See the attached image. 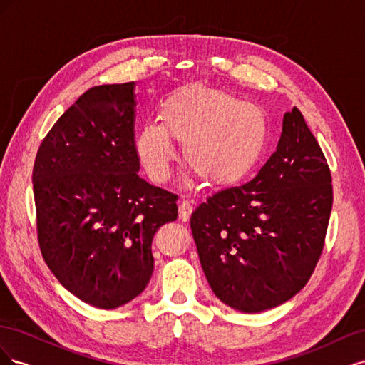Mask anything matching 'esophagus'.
<instances>
[{
	"label": "esophagus",
	"mask_w": 365,
	"mask_h": 365,
	"mask_svg": "<svg viewBox=\"0 0 365 365\" xmlns=\"http://www.w3.org/2000/svg\"><path fill=\"white\" fill-rule=\"evenodd\" d=\"M178 212H180V219L181 220H189L193 212V202L189 200H182L178 204Z\"/></svg>",
	"instance_id": "obj_1"
}]
</instances>
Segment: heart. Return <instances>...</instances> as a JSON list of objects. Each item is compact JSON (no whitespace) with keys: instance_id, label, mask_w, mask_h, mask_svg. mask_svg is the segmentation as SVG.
<instances>
[{"instance_id":"heart-1","label":"heart","mask_w":365,"mask_h":365,"mask_svg":"<svg viewBox=\"0 0 365 365\" xmlns=\"http://www.w3.org/2000/svg\"><path fill=\"white\" fill-rule=\"evenodd\" d=\"M263 109L227 91L189 86L161 105L158 123L141 128L137 155L153 181L168 180L175 158L172 138L181 143L187 164L213 184L244 176L267 145Z\"/></svg>"}]
</instances>
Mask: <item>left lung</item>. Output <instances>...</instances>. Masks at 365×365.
<instances>
[{
  "instance_id": "8db88e82",
  "label": "left lung",
  "mask_w": 365,
  "mask_h": 365,
  "mask_svg": "<svg viewBox=\"0 0 365 365\" xmlns=\"http://www.w3.org/2000/svg\"><path fill=\"white\" fill-rule=\"evenodd\" d=\"M334 192L324 153L297 108L254 178L192 213L190 228L210 288L227 306L256 314L300 292L317 267Z\"/></svg>"
}]
</instances>
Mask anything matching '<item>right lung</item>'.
<instances>
[{
    "label": "right lung",
    "mask_w": 365,
    "mask_h": 365,
    "mask_svg": "<svg viewBox=\"0 0 365 365\" xmlns=\"http://www.w3.org/2000/svg\"><path fill=\"white\" fill-rule=\"evenodd\" d=\"M134 82L93 86L42 140L33 165L38 242L65 289L115 309L153 272L152 239L178 196L138 176Z\"/></svg>",
    "instance_id": "add662e5"
}]
</instances>
